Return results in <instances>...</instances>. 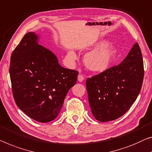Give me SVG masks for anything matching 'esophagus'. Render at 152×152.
I'll return each mask as SVG.
<instances>
[{"instance_id": "1", "label": "esophagus", "mask_w": 152, "mask_h": 152, "mask_svg": "<svg viewBox=\"0 0 152 152\" xmlns=\"http://www.w3.org/2000/svg\"><path fill=\"white\" fill-rule=\"evenodd\" d=\"M83 80H84V76L83 75H81V74H79L78 76V80L79 82H82Z\"/></svg>"}]
</instances>
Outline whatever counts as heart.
Instances as JSON below:
<instances>
[{"instance_id":"b5f03b06","label":"heart","mask_w":152,"mask_h":152,"mask_svg":"<svg viewBox=\"0 0 152 152\" xmlns=\"http://www.w3.org/2000/svg\"><path fill=\"white\" fill-rule=\"evenodd\" d=\"M94 50L85 54L84 63L90 71L102 72L107 69L116 57L117 49L113 44H108L106 40H101L92 45ZM68 56L75 60L76 54L74 51L70 50Z\"/></svg>"}]
</instances>
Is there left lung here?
Instances as JSON below:
<instances>
[{"label": "left lung", "instance_id": "8db88e82", "mask_svg": "<svg viewBox=\"0 0 152 152\" xmlns=\"http://www.w3.org/2000/svg\"><path fill=\"white\" fill-rule=\"evenodd\" d=\"M143 77L141 51L135 43L118 65L87 78L88 99L95 119L106 122L125 114L141 91Z\"/></svg>", "mask_w": 152, "mask_h": 152}]
</instances>
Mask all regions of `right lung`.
Instances as JSON below:
<instances>
[{
    "label": "right lung",
    "mask_w": 152,
    "mask_h": 152,
    "mask_svg": "<svg viewBox=\"0 0 152 152\" xmlns=\"http://www.w3.org/2000/svg\"><path fill=\"white\" fill-rule=\"evenodd\" d=\"M26 33L11 56L10 74L17 106L29 117L47 123L58 116L78 72L65 69L53 52Z\"/></svg>",
    "instance_id": "right-lung-1"
}]
</instances>
